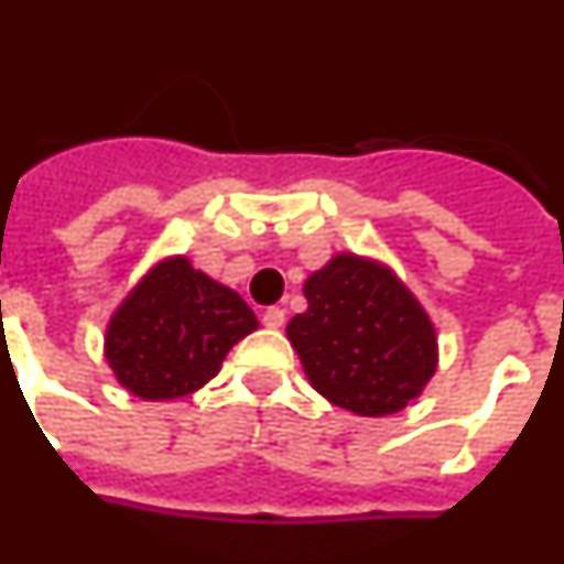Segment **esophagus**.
Wrapping results in <instances>:
<instances>
[{"mask_svg": "<svg viewBox=\"0 0 564 564\" xmlns=\"http://www.w3.org/2000/svg\"><path fill=\"white\" fill-rule=\"evenodd\" d=\"M263 326H269V329H278V326H283V321H286V310H281V306H269V310H263Z\"/></svg>", "mask_w": 564, "mask_h": 564, "instance_id": "1", "label": "esophagus"}]
</instances>
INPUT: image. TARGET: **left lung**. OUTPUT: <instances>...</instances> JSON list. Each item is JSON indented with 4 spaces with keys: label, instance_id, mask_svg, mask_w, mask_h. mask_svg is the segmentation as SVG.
I'll use <instances>...</instances> for the list:
<instances>
[{
    "label": "left lung",
    "instance_id": "1",
    "mask_svg": "<svg viewBox=\"0 0 564 564\" xmlns=\"http://www.w3.org/2000/svg\"><path fill=\"white\" fill-rule=\"evenodd\" d=\"M310 310L286 326L310 384L358 415L404 410L435 372L427 312L387 267L335 254L304 283Z\"/></svg>",
    "mask_w": 564,
    "mask_h": 564
}]
</instances>
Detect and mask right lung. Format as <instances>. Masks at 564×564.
Masks as SVG:
<instances>
[{
  "mask_svg": "<svg viewBox=\"0 0 564 564\" xmlns=\"http://www.w3.org/2000/svg\"><path fill=\"white\" fill-rule=\"evenodd\" d=\"M254 329L258 318L238 292L186 258H169L113 312L106 358L117 381L140 399H183L212 381L226 352Z\"/></svg>",
  "mask_w": 564,
  "mask_h": 564,
  "instance_id": "1",
  "label": "right lung"
}]
</instances>
